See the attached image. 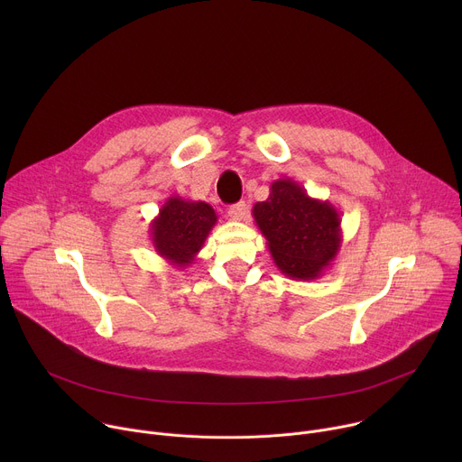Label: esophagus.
Wrapping results in <instances>:
<instances>
[{
    "mask_svg": "<svg viewBox=\"0 0 462 462\" xmlns=\"http://www.w3.org/2000/svg\"><path fill=\"white\" fill-rule=\"evenodd\" d=\"M246 216H248V205H246L245 201H241V203H237V205H232V207L228 208V217H230L232 221H245Z\"/></svg>",
    "mask_w": 462,
    "mask_h": 462,
    "instance_id": "34e87169",
    "label": "esophagus"
}]
</instances>
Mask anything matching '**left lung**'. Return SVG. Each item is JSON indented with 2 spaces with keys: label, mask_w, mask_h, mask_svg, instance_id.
<instances>
[{
  "label": "left lung",
  "mask_w": 462,
  "mask_h": 462,
  "mask_svg": "<svg viewBox=\"0 0 462 462\" xmlns=\"http://www.w3.org/2000/svg\"><path fill=\"white\" fill-rule=\"evenodd\" d=\"M252 216L276 267L287 278H319L342 246L338 210L328 201L314 199L289 177L273 182L269 199L255 203Z\"/></svg>",
  "instance_id": "1"
}]
</instances>
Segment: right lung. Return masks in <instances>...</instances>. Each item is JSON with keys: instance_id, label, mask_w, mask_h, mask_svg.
<instances>
[{"instance_id": "obj_1", "label": "right lung", "mask_w": 462, "mask_h": 462, "mask_svg": "<svg viewBox=\"0 0 462 462\" xmlns=\"http://www.w3.org/2000/svg\"><path fill=\"white\" fill-rule=\"evenodd\" d=\"M217 223L216 210L205 201L171 195L150 223V237L155 252L175 269H186L205 246Z\"/></svg>"}]
</instances>
